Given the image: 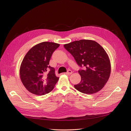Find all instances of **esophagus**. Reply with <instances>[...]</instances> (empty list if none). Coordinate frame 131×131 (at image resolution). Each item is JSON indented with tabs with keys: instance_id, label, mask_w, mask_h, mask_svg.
<instances>
[{
	"instance_id": "1",
	"label": "esophagus",
	"mask_w": 131,
	"mask_h": 131,
	"mask_svg": "<svg viewBox=\"0 0 131 131\" xmlns=\"http://www.w3.org/2000/svg\"><path fill=\"white\" fill-rule=\"evenodd\" d=\"M66 74H67V75H71L72 74V70H68V72H67V73H65Z\"/></svg>"
}]
</instances>
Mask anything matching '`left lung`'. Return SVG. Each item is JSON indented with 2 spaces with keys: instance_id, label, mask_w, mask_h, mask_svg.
<instances>
[{
  "instance_id": "1",
  "label": "left lung",
  "mask_w": 131,
  "mask_h": 131,
  "mask_svg": "<svg viewBox=\"0 0 131 131\" xmlns=\"http://www.w3.org/2000/svg\"><path fill=\"white\" fill-rule=\"evenodd\" d=\"M64 48L74 57L78 64L85 69L78 71L81 81L74 88L79 92L90 94L103 89L111 73L108 54L98 42L91 40H80L67 43Z\"/></svg>"
}]
</instances>
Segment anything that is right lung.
<instances>
[{"mask_svg":"<svg viewBox=\"0 0 131 131\" xmlns=\"http://www.w3.org/2000/svg\"><path fill=\"white\" fill-rule=\"evenodd\" d=\"M59 44L44 41L34 46L23 58L19 69L21 80L26 89L36 95H44L52 91L59 78L49 62Z\"/></svg>","mask_w":131,"mask_h":131,"instance_id":"right-lung-1","label":"right lung"}]
</instances>
